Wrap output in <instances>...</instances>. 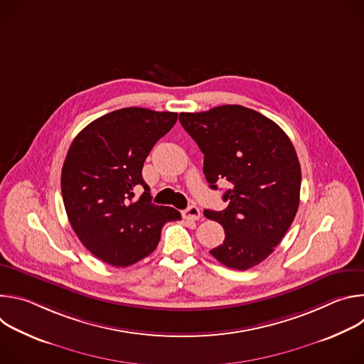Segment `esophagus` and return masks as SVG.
<instances>
[{"label":"esophagus","instance_id":"obj_1","mask_svg":"<svg viewBox=\"0 0 364 364\" xmlns=\"http://www.w3.org/2000/svg\"><path fill=\"white\" fill-rule=\"evenodd\" d=\"M183 218L186 220H198L201 218V213H200V209L197 205H188L186 210H183Z\"/></svg>","mask_w":364,"mask_h":364}]
</instances>
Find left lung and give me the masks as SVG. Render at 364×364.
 Here are the masks:
<instances>
[{
	"instance_id": "obj_1",
	"label": "left lung",
	"mask_w": 364,
	"mask_h": 364,
	"mask_svg": "<svg viewBox=\"0 0 364 364\" xmlns=\"http://www.w3.org/2000/svg\"><path fill=\"white\" fill-rule=\"evenodd\" d=\"M180 122L204 154L210 188L228 181L225 210H204L225 240L210 253L228 268L246 271L279 245L299 205L301 167L288 135L269 118L240 105L181 112Z\"/></svg>"
}]
</instances>
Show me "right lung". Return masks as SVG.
Segmentation results:
<instances>
[{
    "mask_svg": "<svg viewBox=\"0 0 364 364\" xmlns=\"http://www.w3.org/2000/svg\"><path fill=\"white\" fill-rule=\"evenodd\" d=\"M177 122L176 112L124 108L103 115L73 139L62 168L69 222L85 247L112 267H129L157 247L173 207L151 203L142 178L149 151ZM136 185L144 193L134 198Z\"/></svg>",
    "mask_w": 364,
    "mask_h": 364,
    "instance_id": "obj_1",
    "label": "right lung"
}]
</instances>
